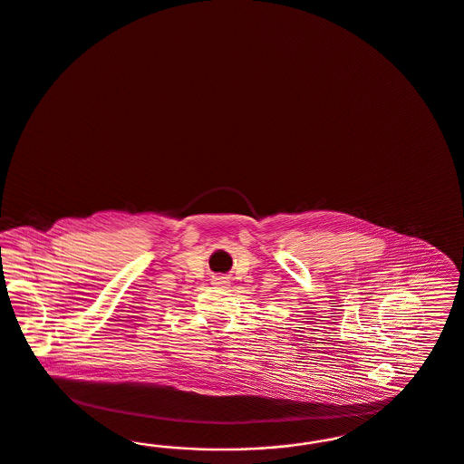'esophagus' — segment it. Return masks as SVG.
I'll return each mask as SVG.
<instances>
[{
    "instance_id": "1",
    "label": "esophagus",
    "mask_w": 464,
    "mask_h": 464,
    "mask_svg": "<svg viewBox=\"0 0 464 464\" xmlns=\"http://www.w3.org/2000/svg\"><path fill=\"white\" fill-rule=\"evenodd\" d=\"M216 285H227V278H224V276L216 278Z\"/></svg>"
}]
</instances>
